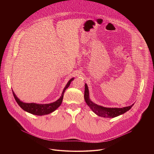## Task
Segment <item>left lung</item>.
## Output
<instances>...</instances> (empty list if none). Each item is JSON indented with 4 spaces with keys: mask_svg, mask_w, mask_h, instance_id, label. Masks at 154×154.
<instances>
[{
    "mask_svg": "<svg viewBox=\"0 0 154 154\" xmlns=\"http://www.w3.org/2000/svg\"><path fill=\"white\" fill-rule=\"evenodd\" d=\"M84 97L86 103L88 104L93 112L97 115L103 118H115L124 114L131 108L134 105L132 104L130 106H125L124 108H106L102 106H99L93 103L89 98V91L88 88L86 84L85 85V94Z\"/></svg>",
    "mask_w": 154,
    "mask_h": 154,
    "instance_id": "left-lung-1",
    "label": "left lung"
}]
</instances>
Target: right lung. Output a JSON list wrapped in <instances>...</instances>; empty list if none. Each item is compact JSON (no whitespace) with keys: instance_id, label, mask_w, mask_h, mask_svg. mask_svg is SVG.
Returning <instances> with one entry per match:
<instances>
[{"instance_id":"obj_1","label":"right lung","mask_w":154,"mask_h":154,"mask_svg":"<svg viewBox=\"0 0 154 154\" xmlns=\"http://www.w3.org/2000/svg\"><path fill=\"white\" fill-rule=\"evenodd\" d=\"M74 80V78L71 79L66 85L64 88L63 90V91L62 93L61 96L60 97L59 99H58L57 101L48 103V104H37L35 103H24L22 102L17 97V96L15 95L13 91V94L14 96V97L16 101V102L18 103V105L20 106L21 108H23L24 110L26 112L30 113L31 114L38 115V116H42V115H45L49 114L53 112H54L55 109L58 108L60 105L62 103V100L63 99L64 93L65 92V90H66L69 86L70 85V83L72 80Z\"/></svg>"}]
</instances>
